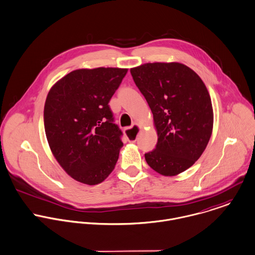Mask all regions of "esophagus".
I'll return each instance as SVG.
<instances>
[{
	"instance_id": "obj_1",
	"label": "esophagus",
	"mask_w": 255,
	"mask_h": 255,
	"mask_svg": "<svg viewBox=\"0 0 255 255\" xmlns=\"http://www.w3.org/2000/svg\"><path fill=\"white\" fill-rule=\"evenodd\" d=\"M140 131H141L140 126L138 124H133L131 127L126 128L124 132H125V135L129 142H135Z\"/></svg>"
}]
</instances>
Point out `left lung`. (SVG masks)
<instances>
[{
    "label": "left lung",
    "mask_w": 255,
    "mask_h": 255,
    "mask_svg": "<svg viewBox=\"0 0 255 255\" xmlns=\"http://www.w3.org/2000/svg\"><path fill=\"white\" fill-rule=\"evenodd\" d=\"M153 115L157 143L145 153L161 175H176L201 156L213 130L210 95L200 77L180 63H147L130 70Z\"/></svg>",
    "instance_id": "1"
}]
</instances>
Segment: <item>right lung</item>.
<instances>
[{"label": "right lung", "mask_w": 255, "mask_h": 255, "mask_svg": "<svg viewBox=\"0 0 255 255\" xmlns=\"http://www.w3.org/2000/svg\"><path fill=\"white\" fill-rule=\"evenodd\" d=\"M127 69L73 71L58 81L44 105L46 138L57 161L77 181L102 182L114 169L123 143L108 105Z\"/></svg>", "instance_id": "right-lung-1"}]
</instances>
